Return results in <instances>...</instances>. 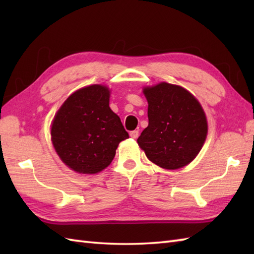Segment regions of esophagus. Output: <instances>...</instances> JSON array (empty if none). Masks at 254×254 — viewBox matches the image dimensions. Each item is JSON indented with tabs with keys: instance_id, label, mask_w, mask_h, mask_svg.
Here are the masks:
<instances>
[{
	"instance_id": "esophagus-1",
	"label": "esophagus",
	"mask_w": 254,
	"mask_h": 254,
	"mask_svg": "<svg viewBox=\"0 0 254 254\" xmlns=\"http://www.w3.org/2000/svg\"><path fill=\"white\" fill-rule=\"evenodd\" d=\"M130 136L132 137V138H134V139H135V138H137L138 137V131H132V132H130Z\"/></svg>"
}]
</instances>
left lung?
Listing matches in <instances>:
<instances>
[{
    "label": "left lung",
    "mask_w": 254,
    "mask_h": 254,
    "mask_svg": "<svg viewBox=\"0 0 254 254\" xmlns=\"http://www.w3.org/2000/svg\"><path fill=\"white\" fill-rule=\"evenodd\" d=\"M148 127L137 138L147 158L164 169L190 164L207 135V120L201 104L181 86L159 83L145 87Z\"/></svg>",
    "instance_id": "obj_1"
}]
</instances>
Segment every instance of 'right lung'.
<instances>
[{"mask_svg": "<svg viewBox=\"0 0 254 254\" xmlns=\"http://www.w3.org/2000/svg\"><path fill=\"white\" fill-rule=\"evenodd\" d=\"M110 90L90 85L75 91L56 113L51 141L68 168L95 175L115 158L118 145L128 137L122 122L109 107Z\"/></svg>", "mask_w": 254, "mask_h": 254, "instance_id": "add662e5", "label": "right lung"}]
</instances>
